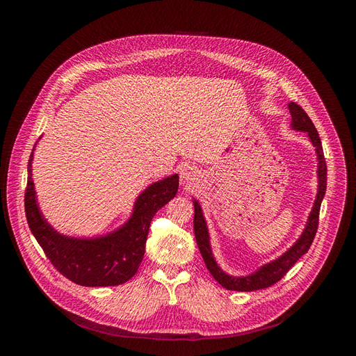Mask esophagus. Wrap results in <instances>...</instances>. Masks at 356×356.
<instances>
[{"instance_id": "obj_1", "label": "esophagus", "mask_w": 356, "mask_h": 356, "mask_svg": "<svg viewBox=\"0 0 356 356\" xmlns=\"http://www.w3.org/2000/svg\"><path fill=\"white\" fill-rule=\"evenodd\" d=\"M199 179V172L196 168H193L190 165H186L181 169V182L182 186L186 187H193Z\"/></svg>"}]
</instances>
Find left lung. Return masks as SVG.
<instances>
[{"mask_svg": "<svg viewBox=\"0 0 356 356\" xmlns=\"http://www.w3.org/2000/svg\"><path fill=\"white\" fill-rule=\"evenodd\" d=\"M291 117H293V122H291V126L296 131L300 132H306L309 135L310 143L314 144L316 149V156H318V195L316 200L314 203V209H312L309 220L306 224L305 232L301 233L300 239L289 248V250L276 258L275 261L267 263L258 268L257 272L248 275V276H230L227 273H224L221 268L218 267L217 261L212 255V250L209 245V233L207 227V221L203 218L202 208L197 200H193L195 203V220H193V224H195V236H196V242L199 246V251L203 257V261L207 264L208 270L213 276L215 281H217L221 286L225 289H232V291H257V289H263L275 285L276 282L281 281V279L288 273V270L293 267L300 257H303L314 242L316 230H318V224H319V209H321V202L325 196V190H327V163H325V157H324V149H322L321 144V138L316 131V127L312 123L309 115L306 111L301 108L300 105L296 102H291L288 105Z\"/></svg>", "mask_w": 356, "mask_h": 356, "instance_id": "8db88e82", "label": "left lung"}]
</instances>
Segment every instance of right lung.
Here are the masks:
<instances>
[{"instance_id": "add662e5", "label": "right lung", "mask_w": 356, "mask_h": 356, "mask_svg": "<svg viewBox=\"0 0 356 356\" xmlns=\"http://www.w3.org/2000/svg\"><path fill=\"white\" fill-rule=\"evenodd\" d=\"M32 156L34 153L28 161L25 213L32 234L50 263L70 281L83 286H114L127 282L144 258L154 213L177 195L178 175L147 187L135 202L132 217L118 230L101 238L77 239L58 233L40 212L32 181Z\"/></svg>"}]
</instances>
